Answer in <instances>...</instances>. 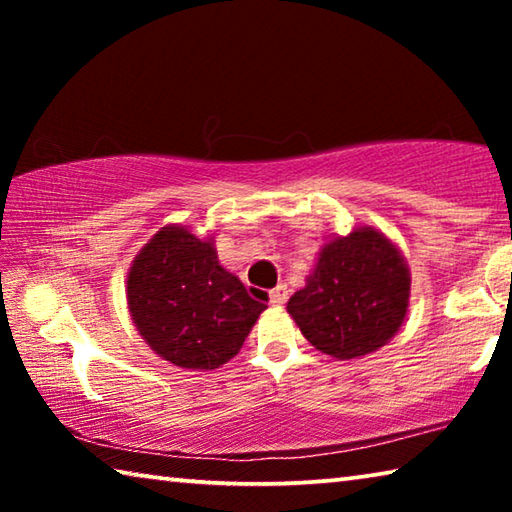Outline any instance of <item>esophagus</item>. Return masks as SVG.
Wrapping results in <instances>:
<instances>
[{"label": "esophagus", "mask_w": 512, "mask_h": 512, "mask_svg": "<svg viewBox=\"0 0 512 512\" xmlns=\"http://www.w3.org/2000/svg\"><path fill=\"white\" fill-rule=\"evenodd\" d=\"M287 298H289L287 284H277V287L271 289V293H268V300H271V305H275V307L284 305V302H287Z\"/></svg>", "instance_id": "34e87169"}]
</instances>
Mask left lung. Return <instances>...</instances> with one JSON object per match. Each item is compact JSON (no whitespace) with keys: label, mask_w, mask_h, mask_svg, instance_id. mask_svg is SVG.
<instances>
[{"label":"left lung","mask_w":512,"mask_h":512,"mask_svg":"<svg viewBox=\"0 0 512 512\" xmlns=\"http://www.w3.org/2000/svg\"><path fill=\"white\" fill-rule=\"evenodd\" d=\"M409 264L384 232L359 225L320 246L305 287L287 302L305 339L334 359H359L400 332L409 311Z\"/></svg>","instance_id":"8db88e82"}]
</instances>
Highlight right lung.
Listing matches in <instances>:
<instances>
[{
  "label": "right lung",
  "instance_id": "obj_1",
  "mask_svg": "<svg viewBox=\"0 0 512 512\" xmlns=\"http://www.w3.org/2000/svg\"><path fill=\"white\" fill-rule=\"evenodd\" d=\"M126 302L158 357L201 372L235 357L266 309L221 266L214 237H196L183 223L164 225L135 255Z\"/></svg>",
  "mask_w": 512,
  "mask_h": 512
}]
</instances>
